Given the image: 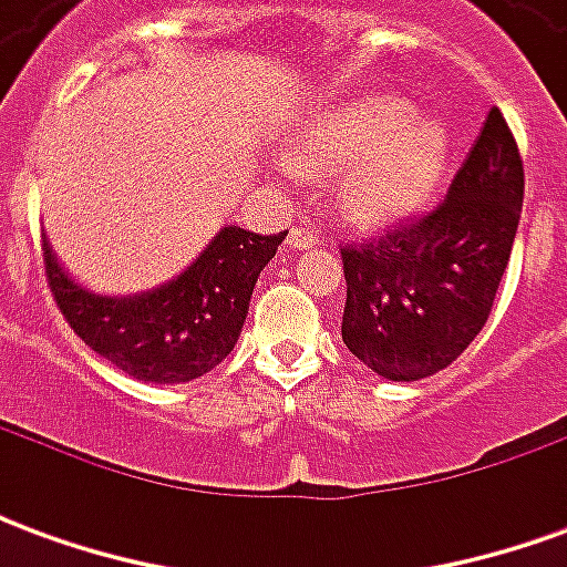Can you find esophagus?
<instances>
[{"label":"esophagus","instance_id":"esophagus-1","mask_svg":"<svg viewBox=\"0 0 567 567\" xmlns=\"http://www.w3.org/2000/svg\"><path fill=\"white\" fill-rule=\"evenodd\" d=\"M319 243V230H312V227H291V234H288V248H316Z\"/></svg>","mask_w":567,"mask_h":567}]
</instances>
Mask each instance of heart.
Here are the masks:
<instances>
[{"label":"heart","mask_w":567,"mask_h":567,"mask_svg":"<svg viewBox=\"0 0 567 567\" xmlns=\"http://www.w3.org/2000/svg\"><path fill=\"white\" fill-rule=\"evenodd\" d=\"M300 148L316 163H352L340 194L355 215H389L437 182L446 133L434 121H410V105L398 96H370L316 117Z\"/></svg>","instance_id":"b5f03b06"}]
</instances>
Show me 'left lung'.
<instances>
[{"instance_id":"1","label":"left lung","mask_w":567,"mask_h":567,"mask_svg":"<svg viewBox=\"0 0 567 567\" xmlns=\"http://www.w3.org/2000/svg\"><path fill=\"white\" fill-rule=\"evenodd\" d=\"M523 194L519 145L492 109L437 206L340 248L349 352L394 382L450 368L492 312Z\"/></svg>"}]
</instances>
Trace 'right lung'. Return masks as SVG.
<instances>
[{
  "label": "right lung",
  "instance_id": "obj_1",
  "mask_svg": "<svg viewBox=\"0 0 567 567\" xmlns=\"http://www.w3.org/2000/svg\"><path fill=\"white\" fill-rule=\"evenodd\" d=\"M288 230L272 236L224 227L182 276L154 291L103 297L84 291L42 239L48 288L69 328L96 355L142 382H190L218 368L239 340L260 270Z\"/></svg>",
  "mask_w": 567,
  "mask_h": 567
}]
</instances>
